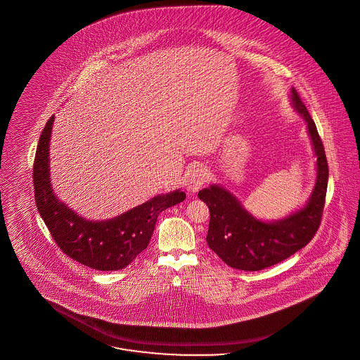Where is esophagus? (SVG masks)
Here are the masks:
<instances>
[{
    "instance_id": "34e87169",
    "label": "esophagus",
    "mask_w": 360,
    "mask_h": 360,
    "mask_svg": "<svg viewBox=\"0 0 360 360\" xmlns=\"http://www.w3.org/2000/svg\"><path fill=\"white\" fill-rule=\"evenodd\" d=\"M209 179V172L207 169L198 166L194 167L190 174L187 175L186 190L190 194L197 193Z\"/></svg>"
}]
</instances>
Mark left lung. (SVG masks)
Listing matches in <instances>:
<instances>
[{
  "label": "left lung",
  "mask_w": 360,
  "mask_h": 360,
  "mask_svg": "<svg viewBox=\"0 0 360 360\" xmlns=\"http://www.w3.org/2000/svg\"><path fill=\"white\" fill-rule=\"evenodd\" d=\"M290 104L307 123L316 155V182L302 209L277 221H261L250 214L238 198L221 185H210L198 193L210 210L206 241L229 266L240 271H261L288 259L316 234L323 216L328 163L316 124L307 111L297 91L290 88Z\"/></svg>",
  "instance_id": "1"
}]
</instances>
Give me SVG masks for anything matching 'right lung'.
I'll list each match as a JSON object with an SVG mask.
<instances>
[{
	"mask_svg": "<svg viewBox=\"0 0 360 360\" xmlns=\"http://www.w3.org/2000/svg\"><path fill=\"white\" fill-rule=\"evenodd\" d=\"M55 115L46 122L36 150L33 185L36 206L58 248L71 259L96 271L126 268L151 240L159 213L184 201L181 190L159 194L120 216L89 221L60 201L51 185L49 142Z\"/></svg>",
	"mask_w": 360,
	"mask_h": 360,
	"instance_id": "add662e5",
	"label": "right lung"
}]
</instances>
